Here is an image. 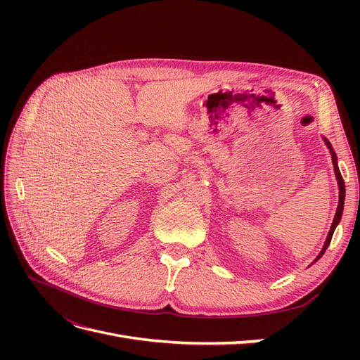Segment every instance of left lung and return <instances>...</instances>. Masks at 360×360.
Listing matches in <instances>:
<instances>
[{"instance_id":"1","label":"left lung","mask_w":360,"mask_h":360,"mask_svg":"<svg viewBox=\"0 0 360 360\" xmlns=\"http://www.w3.org/2000/svg\"><path fill=\"white\" fill-rule=\"evenodd\" d=\"M329 148H330V151H332V153H333V150H332V147H330V144H329ZM335 155V153H333ZM356 159H357V153H356Z\"/></svg>"}]
</instances>
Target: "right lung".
<instances>
[{"mask_svg":"<svg viewBox=\"0 0 360 360\" xmlns=\"http://www.w3.org/2000/svg\"><path fill=\"white\" fill-rule=\"evenodd\" d=\"M326 146L329 147V143L328 141H326ZM332 162H333V167H335V176H336V180H338V188H340V201H338V207H336V213H335V217H333V222H332V226H330V231H329V234H328V238H326V242H324V246H323V249H321V252L319 254V257L314 259V263L317 259H320L321 258V255L326 252V249H328V246H329V243H330V240H332V236H333V231H335V228H336V225L340 224V221H341V216H342V210H344V200H345V184H344V180H342V176H341V172H340V168H338V162H336V156L332 153Z\"/></svg>","mask_w":360,"mask_h":360,"instance_id":"right-lung-1","label":"right lung"}]
</instances>
